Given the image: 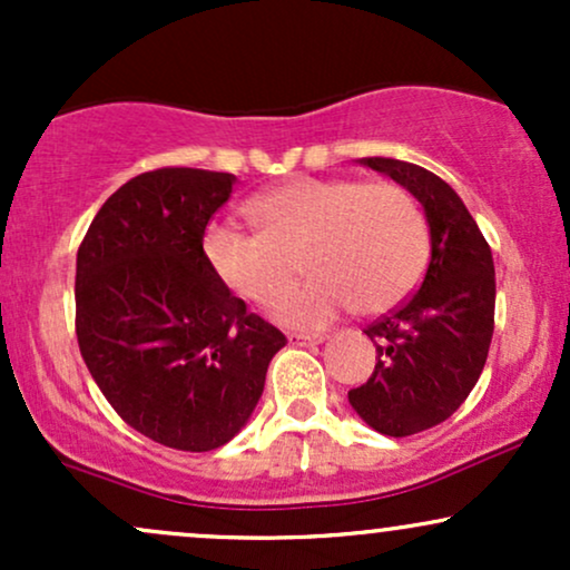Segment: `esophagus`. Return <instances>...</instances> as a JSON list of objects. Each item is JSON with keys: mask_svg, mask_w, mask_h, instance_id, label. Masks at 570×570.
<instances>
[{"mask_svg": "<svg viewBox=\"0 0 570 570\" xmlns=\"http://www.w3.org/2000/svg\"><path fill=\"white\" fill-rule=\"evenodd\" d=\"M322 340V335H289V345H316Z\"/></svg>", "mask_w": 570, "mask_h": 570, "instance_id": "obj_1", "label": "esophagus"}]
</instances>
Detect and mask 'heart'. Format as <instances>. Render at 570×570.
<instances>
[{
    "mask_svg": "<svg viewBox=\"0 0 570 570\" xmlns=\"http://www.w3.org/2000/svg\"><path fill=\"white\" fill-rule=\"evenodd\" d=\"M259 233L212 225L203 257L233 294L273 307L288 291L296 259L312 278L278 305V322L299 330L332 324L356 305L383 313L412 292L429 257L421 208L391 181L297 176L248 200Z\"/></svg>",
    "mask_w": 570,
    "mask_h": 570,
    "instance_id": "1",
    "label": "heart"
}]
</instances>
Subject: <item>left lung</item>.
<instances>
[{"label": "left lung", "mask_w": 570, "mask_h": 570, "mask_svg": "<svg viewBox=\"0 0 570 570\" xmlns=\"http://www.w3.org/2000/svg\"><path fill=\"white\" fill-rule=\"evenodd\" d=\"M423 206L431 259L404 305L364 330L377 351L370 381L348 391L351 407L385 436H410L448 421L485 367L495 313V267L485 235L440 176L394 158H362Z\"/></svg>", "instance_id": "left-lung-1"}]
</instances>
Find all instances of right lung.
Masks as SVG:
<instances>
[{
	"mask_svg": "<svg viewBox=\"0 0 570 570\" xmlns=\"http://www.w3.org/2000/svg\"><path fill=\"white\" fill-rule=\"evenodd\" d=\"M235 176L158 168L98 208L77 252V343L117 415L149 440L206 453L246 426L286 345L203 257Z\"/></svg>",
	"mask_w": 570,
	"mask_h": 570,
	"instance_id": "add662e5",
	"label": "right lung"
}]
</instances>
